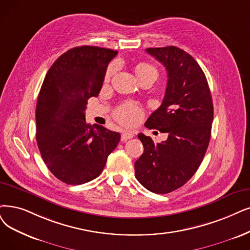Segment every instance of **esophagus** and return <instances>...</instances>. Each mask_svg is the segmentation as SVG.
I'll return each instance as SVG.
<instances>
[{
	"label": "esophagus",
	"instance_id": "1",
	"mask_svg": "<svg viewBox=\"0 0 250 250\" xmlns=\"http://www.w3.org/2000/svg\"><path fill=\"white\" fill-rule=\"evenodd\" d=\"M133 137V133L131 131H124L121 135V141L126 142L127 139H130Z\"/></svg>",
	"mask_w": 250,
	"mask_h": 250
}]
</instances>
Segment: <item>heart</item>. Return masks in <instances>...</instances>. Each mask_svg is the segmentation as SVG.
Wrapping results in <instances>:
<instances>
[{
	"label": "heart",
	"instance_id": "heart-1",
	"mask_svg": "<svg viewBox=\"0 0 250 250\" xmlns=\"http://www.w3.org/2000/svg\"><path fill=\"white\" fill-rule=\"evenodd\" d=\"M113 71H114V66H111L107 69L106 75H105L106 80L109 78V76L112 75ZM135 73L137 77H142L148 74H153L157 76V69L152 64L144 62V63H139L135 67ZM142 116H143V111L141 106L133 102H127L123 104L122 105H120L115 112L116 119L120 123L125 124V125L135 124L136 122L139 121V119L142 118Z\"/></svg>",
	"mask_w": 250,
	"mask_h": 250
}]
</instances>
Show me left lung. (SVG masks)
Masks as SVG:
<instances>
[{"label":"left lung","mask_w":250,"mask_h":250,"mask_svg":"<svg viewBox=\"0 0 250 250\" xmlns=\"http://www.w3.org/2000/svg\"><path fill=\"white\" fill-rule=\"evenodd\" d=\"M146 51L165 66L168 80L161 105L145 125L168 137L155 144L138 134L144 153L134 163L135 177L148 191L167 194L183 187L200 166L210 141L213 104L202 68L188 53L174 46Z\"/></svg>","instance_id":"obj_1"}]
</instances>
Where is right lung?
<instances>
[{
  "label": "right lung",
  "instance_id": "1",
  "mask_svg": "<svg viewBox=\"0 0 250 250\" xmlns=\"http://www.w3.org/2000/svg\"><path fill=\"white\" fill-rule=\"evenodd\" d=\"M112 49L81 46L69 49L49 68L40 90L37 144L46 166L67 185H82L101 174L120 142V133L86 124L88 99L98 96Z\"/></svg>",
  "mask_w": 250,
  "mask_h": 250
}]
</instances>
